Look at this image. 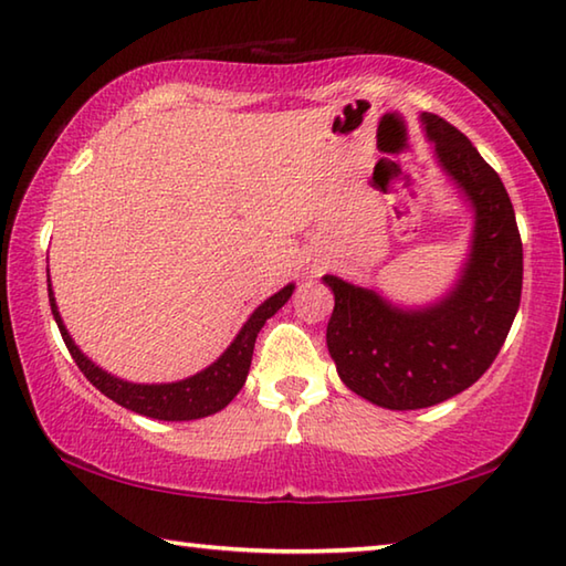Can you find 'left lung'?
Listing matches in <instances>:
<instances>
[{"label":"left lung","mask_w":566,"mask_h":566,"mask_svg":"<svg viewBox=\"0 0 566 566\" xmlns=\"http://www.w3.org/2000/svg\"><path fill=\"white\" fill-rule=\"evenodd\" d=\"M440 166L475 208V240L455 292L423 312H400L338 276L326 346L342 381L390 410L428 408L470 388L495 361L522 296V240L500 176L453 123L423 113Z\"/></svg>","instance_id":"1"}]
</instances>
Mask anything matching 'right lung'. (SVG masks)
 I'll return each mask as SVG.
<instances>
[{
	"instance_id": "add662e5",
	"label": "right lung",
	"mask_w": 566,
	"mask_h": 566,
	"mask_svg": "<svg viewBox=\"0 0 566 566\" xmlns=\"http://www.w3.org/2000/svg\"><path fill=\"white\" fill-rule=\"evenodd\" d=\"M292 290L294 284H286L284 290L270 296L262 306H256L254 314L248 318V324L242 326V332L230 344L228 352H224L212 366L205 368V371L185 378V381H178V384H153V386L120 381V378L101 371L96 364H91L88 358L78 352L76 344L71 342L66 326L59 316L54 294H51V284H49V304L71 358H74L76 366L81 368V374H84L88 381L101 390V394L108 396L111 400H116L118 406L133 410V413L148 416L156 420H195V418L218 413V410H222L234 396L240 394V388L244 386V378H248L250 364H252L256 334H260V328L264 326L266 318L282 310L286 300L292 296Z\"/></svg>"
}]
</instances>
